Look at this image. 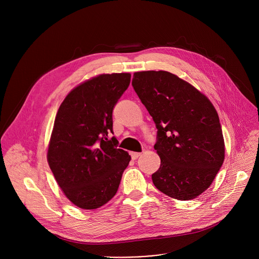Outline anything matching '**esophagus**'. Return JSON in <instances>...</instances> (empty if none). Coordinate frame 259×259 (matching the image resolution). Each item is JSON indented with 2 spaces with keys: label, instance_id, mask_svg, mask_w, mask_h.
Here are the masks:
<instances>
[{
  "label": "esophagus",
  "instance_id": "1",
  "mask_svg": "<svg viewBox=\"0 0 259 259\" xmlns=\"http://www.w3.org/2000/svg\"><path fill=\"white\" fill-rule=\"evenodd\" d=\"M130 154H131L132 159H137V158L141 155V153H140V152H131Z\"/></svg>",
  "mask_w": 259,
  "mask_h": 259
}]
</instances>
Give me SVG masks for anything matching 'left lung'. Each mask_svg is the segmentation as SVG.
<instances>
[{"label": "left lung", "mask_w": 259, "mask_h": 259, "mask_svg": "<svg viewBox=\"0 0 259 259\" xmlns=\"http://www.w3.org/2000/svg\"><path fill=\"white\" fill-rule=\"evenodd\" d=\"M132 86L157 128L160 157L152 174L164 194L190 200L211 186L225 159L216 109L205 94L168 71L134 72Z\"/></svg>", "instance_id": "obj_1"}]
</instances>
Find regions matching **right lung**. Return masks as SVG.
I'll list each match as a JSON object with an SVG mask.
<instances>
[{
    "label": "right lung",
    "instance_id": "right-lung-1",
    "mask_svg": "<svg viewBox=\"0 0 259 259\" xmlns=\"http://www.w3.org/2000/svg\"><path fill=\"white\" fill-rule=\"evenodd\" d=\"M130 73L100 74L73 88L61 104L47 160L65 196L80 209H98L117 192L131 156L117 149L112 111Z\"/></svg>",
    "mask_w": 259,
    "mask_h": 259
}]
</instances>
